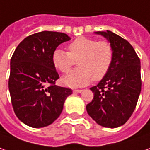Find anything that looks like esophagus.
I'll list each match as a JSON object with an SVG mask.
<instances>
[{
    "label": "esophagus",
    "mask_w": 150,
    "mask_h": 150,
    "mask_svg": "<svg viewBox=\"0 0 150 150\" xmlns=\"http://www.w3.org/2000/svg\"><path fill=\"white\" fill-rule=\"evenodd\" d=\"M73 92L75 93V94H78V93H81V92H82V90H74Z\"/></svg>",
    "instance_id": "34e87169"
}]
</instances>
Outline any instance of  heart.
Returning <instances> with one entry per match:
<instances>
[{"label":"heart","mask_w":150,"mask_h":150,"mask_svg":"<svg viewBox=\"0 0 150 150\" xmlns=\"http://www.w3.org/2000/svg\"><path fill=\"white\" fill-rule=\"evenodd\" d=\"M69 52L57 48L53 51L52 62L62 73H68L78 63L79 67L64 78L65 85L80 87L91 80L100 81L105 77L114 61V48L107 40L80 36L68 45Z\"/></svg>","instance_id":"1"}]
</instances>
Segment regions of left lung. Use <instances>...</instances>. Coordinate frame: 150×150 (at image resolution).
Segmentation results:
<instances>
[{
	"label": "left lung",
	"instance_id": "8db88e82",
	"mask_svg": "<svg viewBox=\"0 0 150 150\" xmlns=\"http://www.w3.org/2000/svg\"><path fill=\"white\" fill-rule=\"evenodd\" d=\"M114 48V61L105 77L91 87L94 98L86 105L89 115L100 125L121 126L130 118L141 91L140 59L126 40L110 30L99 31Z\"/></svg>",
	"mask_w": 150,
	"mask_h": 150
}]
</instances>
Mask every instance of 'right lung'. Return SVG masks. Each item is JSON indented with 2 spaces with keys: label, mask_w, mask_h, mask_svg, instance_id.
Listing matches in <instances>:
<instances>
[{
  "label": "right lung",
  "mask_w": 150,
  "mask_h": 150,
  "mask_svg": "<svg viewBox=\"0 0 150 150\" xmlns=\"http://www.w3.org/2000/svg\"><path fill=\"white\" fill-rule=\"evenodd\" d=\"M65 33L41 31L25 37L11 59L9 91L14 112L32 128L47 126L59 116L72 90L55 85L59 78L52 54L70 40Z\"/></svg>",
  "instance_id": "1"
}]
</instances>
